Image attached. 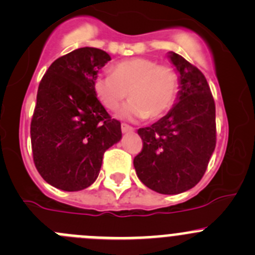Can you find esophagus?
Wrapping results in <instances>:
<instances>
[{"instance_id":"obj_1","label":"esophagus","mask_w":255,"mask_h":255,"mask_svg":"<svg viewBox=\"0 0 255 255\" xmlns=\"http://www.w3.org/2000/svg\"><path fill=\"white\" fill-rule=\"evenodd\" d=\"M121 128H122L123 133H130L134 130V128L130 127V126H128V125H126V123H122V125H121Z\"/></svg>"}]
</instances>
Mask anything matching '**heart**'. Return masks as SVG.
I'll list each match as a JSON object with an SVG mask.
<instances>
[{"label":"heart","mask_w":255,"mask_h":255,"mask_svg":"<svg viewBox=\"0 0 255 255\" xmlns=\"http://www.w3.org/2000/svg\"><path fill=\"white\" fill-rule=\"evenodd\" d=\"M95 95L109 111H116L128 97L130 99L120 111L123 120L138 121L160 118L173 106L178 92L175 69L158 65L146 58H133L116 64L113 73H101L93 83Z\"/></svg>","instance_id":"1"}]
</instances>
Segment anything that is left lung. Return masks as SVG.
Returning a JSON list of instances; mask_svg holds the SVG:
<instances>
[{"instance_id": "obj_1", "label": "left lung", "mask_w": 255, "mask_h": 255, "mask_svg": "<svg viewBox=\"0 0 255 255\" xmlns=\"http://www.w3.org/2000/svg\"><path fill=\"white\" fill-rule=\"evenodd\" d=\"M178 71L177 101L165 117L139 128L143 148L133 160L138 178L151 190L175 195L203 178L215 149V103L204 74L176 52H168Z\"/></svg>"}]
</instances>
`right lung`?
Listing matches in <instances>:
<instances>
[{
	"mask_svg": "<svg viewBox=\"0 0 255 255\" xmlns=\"http://www.w3.org/2000/svg\"><path fill=\"white\" fill-rule=\"evenodd\" d=\"M111 60L97 47H80L56 59L40 82L31 121L37 171L63 191L87 189L97 180L103 154L122 138L95 95L93 83Z\"/></svg>",
	"mask_w": 255,
	"mask_h": 255,
	"instance_id": "right-lung-1",
	"label": "right lung"
}]
</instances>
